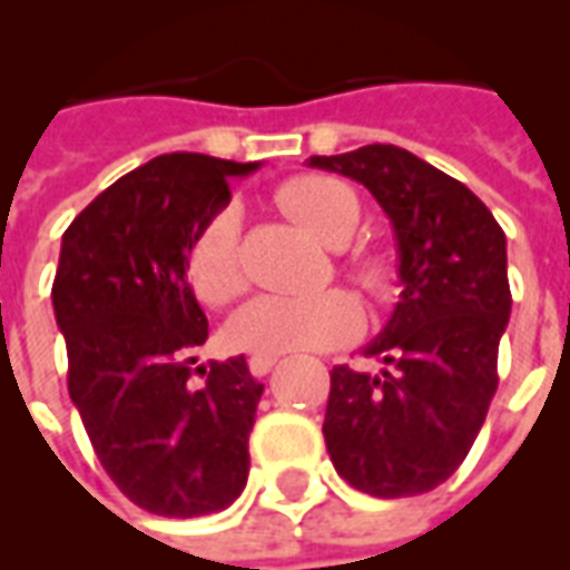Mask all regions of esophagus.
<instances>
[{
  "mask_svg": "<svg viewBox=\"0 0 570 570\" xmlns=\"http://www.w3.org/2000/svg\"><path fill=\"white\" fill-rule=\"evenodd\" d=\"M276 363H279V354H252L249 372L255 375V379H261V375H267Z\"/></svg>",
  "mask_w": 570,
  "mask_h": 570,
  "instance_id": "1",
  "label": "esophagus"
}]
</instances>
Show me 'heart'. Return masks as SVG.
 Segmentation results:
<instances>
[{
  "label": "heart",
  "instance_id": "1",
  "mask_svg": "<svg viewBox=\"0 0 570 570\" xmlns=\"http://www.w3.org/2000/svg\"><path fill=\"white\" fill-rule=\"evenodd\" d=\"M279 207L324 243H345L361 219V204L345 183L318 174H303L282 183ZM357 276L372 294H387L391 267L379 258H363ZM188 279L204 303H225L243 288L239 261V216L222 207L198 230L188 249ZM363 327L361 303L348 291L331 288L321 294H258L239 306L225 324L230 348L252 354H285L297 348H331L354 340Z\"/></svg>",
  "mask_w": 570,
  "mask_h": 570
}]
</instances>
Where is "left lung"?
Returning <instances> with one entry per match:
<instances>
[{
  "label": "left lung",
  "instance_id": "left-lung-1",
  "mask_svg": "<svg viewBox=\"0 0 570 570\" xmlns=\"http://www.w3.org/2000/svg\"><path fill=\"white\" fill-rule=\"evenodd\" d=\"M306 165L370 188L391 219L400 276V303L363 348L391 370L333 366L327 453L361 493H430L460 469L499 384L511 318L504 230L472 188L393 144Z\"/></svg>",
  "mask_w": 570,
  "mask_h": 570
}]
</instances>
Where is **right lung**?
<instances>
[{"label":"right lung","instance_id":"obj_1","mask_svg":"<svg viewBox=\"0 0 570 570\" xmlns=\"http://www.w3.org/2000/svg\"><path fill=\"white\" fill-rule=\"evenodd\" d=\"M261 161L170 153L105 188L62 234L53 315L68 393L110 481L158 517L225 511L249 478L264 384L246 357L209 363L191 384L207 315L188 249L230 200V177Z\"/></svg>","mask_w":570,"mask_h":570}]
</instances>
